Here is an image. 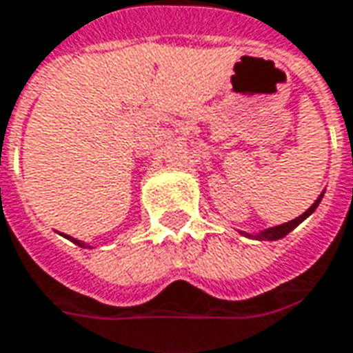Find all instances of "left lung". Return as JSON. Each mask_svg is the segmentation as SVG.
<instances>
[{
	"label": "left lung",
	"instance_id": "1",
	"mask_svg": "<svg viewBox=\"0 0 353 353\" xmlns=\"http://www.w3.org/2000/svg\"><path fill=\"white\" fill-rule=\"evenodd\" d=\"M319 202H321V196H319V199H317V201H315L314 204H312V206H310V208H307V210L302 214V216H298L296 219H292V221H287V223H283V225H277V228L265 229L263 233H260V235H258V239H262V241H275V239H281V236H285L287 233H290L292 229L296 228L300 221H304V219L307 218V216H310V214H312V212H314L317 206H319Z\"/></svg>",
	"mask_w": 353,
	"mask_h": 353
}]
</instances>
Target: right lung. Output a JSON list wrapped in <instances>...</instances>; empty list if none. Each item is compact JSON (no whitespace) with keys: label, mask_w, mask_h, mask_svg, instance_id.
<instances>
[{"label":"right lung","mask_w":353,"mask_h":353,"mask_svg":"<svg viewBox=\"0 0 353 353\" xmlns=\"http://www.w3.org/2000/svg\"><path fill=\"white\" fill-rule=\"evenodd\" d=\"M74 243H76V245H80V243H78V241H74ZM80 246H83V245H80Z\"/></svg>","instance_id":"1"}]
</instances>
